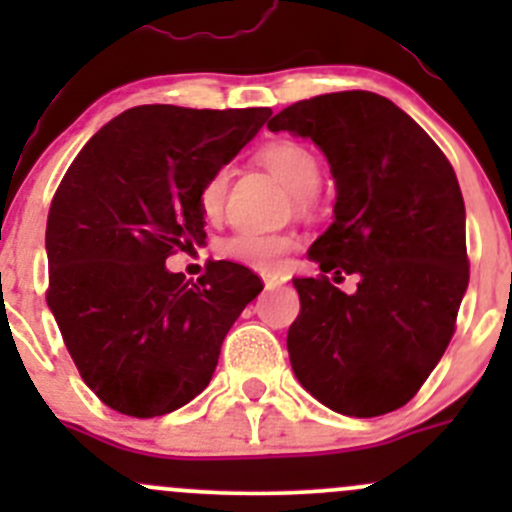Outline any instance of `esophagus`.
<instances>
[{"mask_svg": "<svg viewBox=\"0 0 512 512\" xmlns=\"http://www.w3.org/2000/svg\"><path fill=\"white\" fill-rule=\"evenodd\" d=\"M262 282H265L267 289H275V287L285 285L287 280L282 275H277V272H262Z\"/></svg>", "mask_w": 512, "mask_h": 512, "instance_id": "obj_1", "label": "esophagus"}]
</instances>
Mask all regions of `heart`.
<instances>
[{"label":"heart","mask_w":512,"mask_h":512,"mask_svg":"<svg viewBox=\"0 0 512 512\" xmlns=\"http://www.w3.org/2000/svg\"><path fill=\"white\" fill-rule=\"evenodd\" d=\"M260 160L267 165V170H272L292 190L294 203L299 208H307L309 200H312V190L319 183L317 156L307 146H302V143L280 138V141H272L262 148ZM227 185H230V168L227 165L213 170L205 178L203 188L198 193V203L205 218L218 220L223 215ZM294 247H297V237L292 235L240 230L223 240L220 252H223L227 260L242 262V265H250L255 270H277L282 260H285V255H289Z\"/></svg>","instance_id":"1"}]
</instances>
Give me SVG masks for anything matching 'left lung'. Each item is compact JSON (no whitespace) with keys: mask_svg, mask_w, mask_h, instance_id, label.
<instances>
[{"mask_svg":"<svg viewBox=\"0 0 512 512\" xmlns=\"http://www.w3.org/2000/svg\"><path fill=\"white\" fill-rule=\"evenodd\" d=\"M270 131L309 138L337 185L334 223L297 277L287 352L332 411L371 418L409 404L446 352L468 289L466 205L441 148L389 98L339 91L297 101ZM356 274L354 295L331 285Z\"/></svg>","mask_w":512,"mask_h":512,"instance_id":"obj_1","label":"left lung"}]
</instances>
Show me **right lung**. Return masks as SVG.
<instances>
[{"mask_svg": "<svg viewBox=\"0 0 512 512\" xmlns=\"http://www.w3.org/2000/svg\"><path fill=\"white\" fill-rule=\"evenodd\" d=\"M270 113L128 108L66 170L46 220V302L81 379L118 414L153 418L193 401L213 379L225 334L262 292L237 262H210L190 285L165 260L203 245L205 178Z\"/></svg>", "mask_w": 512, "mask_h": 512, "instance_id": "obj_1", "label": "right lung"}]
</instances>
